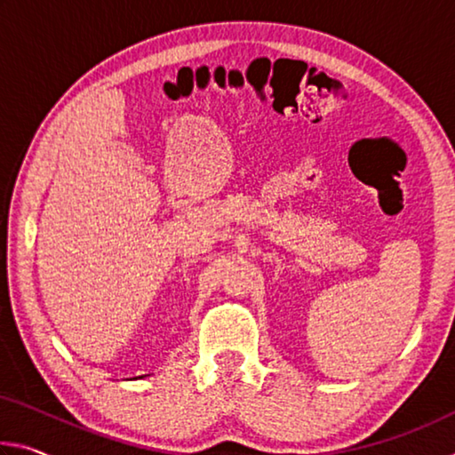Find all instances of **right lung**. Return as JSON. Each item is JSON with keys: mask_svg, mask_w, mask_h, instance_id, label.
Wrapping results in <instances>:
<instances>
[{"mask_svg": "<svg viewBox=\"0 0 455 455\" xmlns=\"http://www.w3.org/2000/svg\"><path fill=\"white\" fill-rule=\"evenodd\" d=\"M142 377H146V375H140V377H134V379H142Z\"/></svg>", "mask_w": 455, "mask_h": 455, "instance_id": "add662e5", "label": "right lung"}]
</instances>
